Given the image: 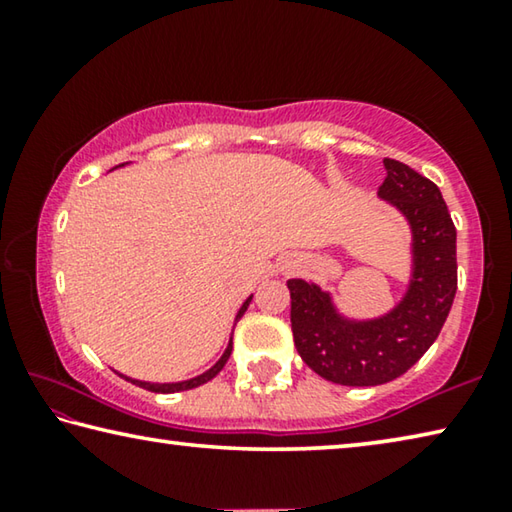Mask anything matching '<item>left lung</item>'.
<instances>
[{
	"mask_svg": "<svg viewBox=\"0 0 512 512\" xmlns=\"http://www.w3.org/2000/svg\"><path fill=\"white\" fill-rule=\"evenodd\" d=\"M384 167L377 194L413 232V275L400 305L386 316L348 320L316 284L287 282L298 354L341 386H379L404 375L438 339L456 296V228L443 194L409 164L384 158Z\"/></svg>",
	"mask_w": 512,
	"mask_h": 512,
	"instance_id": "8db88e82",
	"label": "left lung"
}]
</instances>
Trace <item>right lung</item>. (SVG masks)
Wrapping results in <instances>:
<instances>
[{"label":"right lung","mask_w":512,"mask_h":512,"mask_svg":"<svg viewBox=\"0 0 512 512\" xmlns=\"http://www.w3.org/2000/svg\"><path fill=\"white\" fill-rule=\"evenodd\" d=\"M250 300H253V296H250V298L244 302V305H241L239 314H237V320H239L241 316H244V311L248 309ZM230 352H232V341L228 343V348H225L223 357H221L219 361H216L210 370L203 372V375L194 377V379H187V381H176V384H151V381H140V379H131V377H124V375H121V377L128 379V381H131V384H135V386L146 388V391H151V393H180V391H189V388H196V386H201V384H205V381H210L212 377L219 375V372L223 370L225 363H228V359H230Z\"/></svg>","instance_id":"obj_1"}]
</instances>
